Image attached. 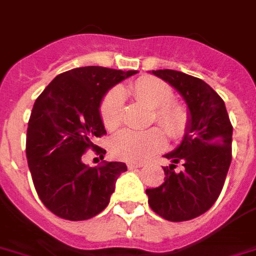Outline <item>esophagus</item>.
<instances>
[{
  "label": "esophagus",
  "mask_w": 256,
  "mask_h": 256,
  "mask_svg": "<svg viewBox=\"0 0 256 256\" xmlns=\"http://www.w3.org/2000/svg\"><path fill=\"white\" fill-rule=\"evenodd\" d=\"M126 166H128V168H130V170H133V168H142L144 164L142 162H128V164H126Z\"/></svg>",
  "instance_id": "34e87169"
}]
</instances>
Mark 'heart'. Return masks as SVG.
I'll list each match as a JSON object with an SVG mask.
<instances>
[{"label":"heart","mask_w":256,"mask_h":256,"mask_svg":"<svg viewBox=\"0 0 256 256\" xmlns=\"http://www.w3.org/2000/svg\"><path fill=\"white\" fill-rule=\"evenodd\" d=\"M130 94L154 110L156 120L170 136H178L184 126L186 116L178 106L171 104L172 90L166 82L154 77L138 78L130 88ZM123 92L114 88L100 104V116L107 130H114L123 120ZM164 146V134L160 128L146 130H126L115 134L110 144L115 157L126 161H142Z\"/></svg>","instance_id":"heart-1"}]
</instances>
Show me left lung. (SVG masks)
Masks as SVG:
<instances>
[{"instance_id": "left-lung-1", "label": "left lung", "mask_w": 256, "mask_h": 256, "mask_svg": "<svg viewBox=\"0 0 256 256\" xmlns=\"http://www.w3.org/2000/svg\"><path fill=\"white\" fill-rule=\"evenodd\" d=\"M152 74L182 95L188 116L182 142L164 156L171 161L164 168V182L146 190L148 202L168 221H188L206 213L221 194L232 162L233 126L221 96L202 80L171 69ZM179 162L184 168L175 172Z\"/></svg>"}]
</instances>
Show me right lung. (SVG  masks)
I'll list each match as a JSON object with an SVG mask.
<instances>
[{"label":"right lung","mask_w":256,"mask_h":256,"mask_svg":"<svg viewBox=\"0 0 256 256\" xmlns=\"http://www.w3.org/2000/svg\"><path fill=\"white\" fill-rule=\"evenodd\" d=\"M136 70L82 66L56 76L34 104L27 128L26 156L43 204L61 218L84 221L108 206L123 162L90 168L82 161L94 140L106 134L100 104L110 88Z\"/></svg>","instance_id":"add662e5"}]
</instances>
